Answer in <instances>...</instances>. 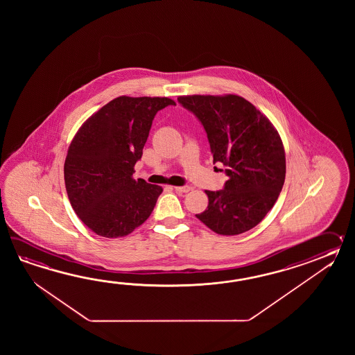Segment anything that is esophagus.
I'll list each match as a JSON object with an SVG mask.
<instances>
[{
	"label": "esophagus",
	"instance_id": "obj_1",
	"mask_svg": "<svg viewBox=\"0 0 355 355\" xmlns=\"http://www.w3.org/2000/svg\"><path fill=\"white\" fill-rule=\"evenodd\" d=\"M174 190L179 194H185V193H188L190 188L189 187H174Z\"/></svg>",
	"mask_w": 355,
	"mask_h": 355
}]
</instances>
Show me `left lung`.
I'll list each match as a JSON object with an SVG mask.
<instances>
[{
	"mask_svg": "<svg viewBox=\"0 0 355 355\" xmlns=\"http://www.w3.org/2000/svg\"><path fill=\"white\" fill-rule=\"evenodd\" d=\"M178 101L202 123L213 164H222L228 176L222 190L205 191L209 203L196 218L225 236L254 228L274 207L286 180L278 132L241 96L193 95Z\"/></svg>",
	"mask_w": 355,
	"mask_h": 355,
	"instance_id": "1",
	"label": "left lung"
}]
</instances>
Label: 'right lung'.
<instances>
[{"mask_svg": "<svg viewBox=\"0 0 355 355\" xmlns=\"http://www.w3.org/2000/svg\"><path fill=\"white\" fill-rule=\"evenodd\" d=\"M175 101L114 98L77 132L64 162L71 205L92 232L106 239L133 232L151 216L162 188L133 179L152 121Z\"/></svg>", "mask_w": 355, "mask_h": 355, "instance_id": "obj_1", "label": "right lung"}]
</instances>
